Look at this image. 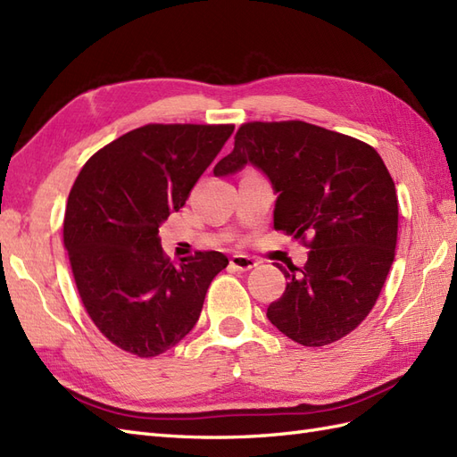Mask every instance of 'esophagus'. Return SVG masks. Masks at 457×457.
I'll return each mask as SVG.
<instances>
[{
	"label": "esophagus",
	"mask_w": 457,
	"mask_h": 457,
	"mask_svg": "<svg viewBox=\"0 0 457 457\" xmlns=\"http://www.w3.org/2000/svg\"><path fill=\"white\" fill-rule=\"evenodd\" d=\"M256 262L253 256H247V254H233L231 261H229V266L233 268V270H239V272H247L251 270V268H254Z\"/></svg>",
	"instance_id": "esophagus-1"
}]
</instances>
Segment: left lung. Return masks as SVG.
<instances>
[{
	"label": "left lung",
	"mask_w": 457,
	"mask_h": 457,
	"mask_svg": "<svg viewBox=\"0 0 457 457\" xmlns=\"http://www.w3.org/2000/svg\"><path fill=\"white\" fill-rule=\"evenodd\" d=\"M247 163L278 193L274 229L309 247L303 268H278L286 291L266 317L291 340L322 347L342 340L369 317L395 256L397 196L370 145L305 121H251L214 173Z\"/></svg>",
	"instance_id": "obj_1"
}]
</instances>
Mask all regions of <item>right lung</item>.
<instances>
[{"mask_svg": "<svg viewBox=\"0 0 457 457\" xmlns=\"http://www.w3.org/2000/svg\"><path fill=\"white\" fill-rule=\"evenodd\" d=\"M231 133L233 125L148 123L100 148L73 183L63 243L77 291L102 336L127 353L148 359L179 344L229 264L218 251L173 264L158 228Z\"/></svg>", "mask_w": 457, "mask_h": 457, "instance_id": "obj_1", "label": "right lung"}]
</instances>
